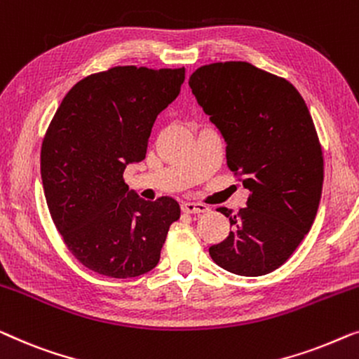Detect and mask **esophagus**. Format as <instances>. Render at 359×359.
Listing matches in <instances>:
<instances>
[{"label":"esophagus","mask_w":359,"mask_h":359,"mask_svg":"<svg viewBox=\"0 0 359 359\" xmlns=\"http://www.w3.org/2000/svg\"><path fill=\"white\" fill-rule=\"evenodd\" d=\"M182 211L189 215H200V213H206L208 208L201 203H190V201H185V203H182Z\"/></svg>","instance_id":"34e87169"}]
</instances>
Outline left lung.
<instances>
[{"mask_svg": "<svg viewBox=\"0 0 359 359\" xmlns=\"http://www.w3.org/2000/svg\"><path fill=\"white\" fill-rule=\"evenodd\" d=\"M191 93L226 141V161L247 206L228 216L232 231L210 247L216 265L242 276L266 275L290 259L314 223L324 156L309 109L290 81L247 62L200 67Z\"/></svg>", "mask_w": 359, "mask_h": 359, "instance_id": "left-lung-1", "label": "left lung"}]
</instances>
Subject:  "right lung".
<instances>
[{
    "label": "right lung",
    "instance_id": "right-lung-1",
    "mask_svg": "<svg viewBox=\"0 0 359 359\" xmlns=\"http://www.w3.org/2000/svg\"><path fill=\"white\" fill-rule=\"evenodd\" d=\"M184 79L185 68L115 67L89 74L48 125L40 174L50 216L74 259L95 273H148L180 218L170 196L146 201L128 191L123 172L144 159L154 120Z\"/></svg>",
    "mask_w": 359,
    "mask_h": 359
}]
</instances>
